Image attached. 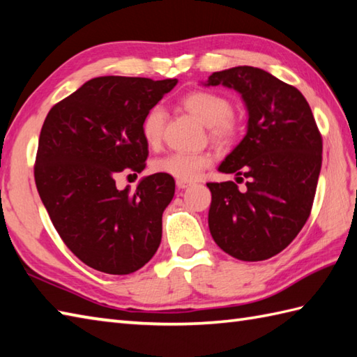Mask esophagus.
<instances>
[{
	"label": "esophagus",
	"instance_id": "34e87169",
	"mask_svg": "<svg viewBox=\"0 0 357 357\" xmlns=\"http://www.w3.org/2000/svg\"><path fill=\"white\" fill-rule=\"evenodd\" d=\"M192 185H193L192 181H183V179H176V187H178V188H188V187H192Z\"/></svg>",
	"mask_w": 357,
	"mask_h": 357
}]
</instances>
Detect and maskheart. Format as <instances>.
Wrapping results in <instances>:
<instances>
[{
    "label": "heart",
    "instance_id": "b5f03b06",
    "mask_svg": "<svg viewBox=\"0 0 357 357\" xmlns=\"http://www.w3.org/2000/svg\"><path fill=\"white\" fill-rule=\"evenodd\" d=\"M183 105L201 124L210 127V136L218 142H229L238 132L236 123L231 118L233 105L225 96L208 92V90H196L184 96ZM165 123V112L162 107L151 109L142 123V136L149 146H156L162 138ZM210 164L207 155L190 153H172L159 158L153 162V172L169 174L174 179L192 181Z\"/></svg>",
    "mask_w": 357,
    "mask_h": 357
}]
</instances>
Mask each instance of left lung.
<instances>
[{"label": "left lung", "instance_id": "obj_1", "mask_svg": "<svg viewBox=\"0 0 357 357\" xmlns=\"http://www.w3.org/2000/svg\"><path fill=\"white\" fill-rule=\"evenodd\" d=\"M204 86L236 90L248 113L247 133L218 167L244 181L208 183L211 238L239 261H265L298 236L312 211L322 138L298 89L257 67L211 73Z\"/></svg>", "mask_w": 357, "mask_h": 357}]
</instances>
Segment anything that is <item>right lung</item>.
<instances>
[{"label":"right lung","instance_id":"right-lung-1","mask_svg":"<svg viewBox=\"0 0 357 357\" xmlns=\"http://www.w3.org/2000/svg\"><path fill=\"white\" fill-rule=\"evenodd\" d=\"M176 84L93 78L53 105L44 121L35 162L38 193L64 244L98 271L130 275L161 244L174 179L155 173L130 192L118 190L115 176L144 170V118Z\"/></svg>","mask_w":357,"mask_h":357}]
</instances>
